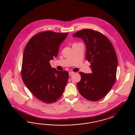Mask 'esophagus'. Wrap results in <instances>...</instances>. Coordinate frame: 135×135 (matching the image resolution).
<instances>
[{"label":"esophagus","mask_w":135,"mask_h":135,"mask_svg":"<svg viewBox=\"0 0 135 135\" xmlns=\"http://www.w3.org/2000/svg\"><path fill=\"white\" fill-rule=\"evenodd\" d=\"M74 74V72H69V76H72V75H73Z\"/></svg>","instance_id":"obj_1"}]
</instances>
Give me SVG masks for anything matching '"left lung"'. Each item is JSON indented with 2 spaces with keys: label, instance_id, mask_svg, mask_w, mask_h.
Wrapping results in <instances>:
<instances>
[{
  "label": "left lung",
  "instance_id": "8db88e82",
  "mask_svg": "<svg viewBox=\"0 0 135 135\" xmlns=\"http://www.w3.org/2000/svg\"><path fill=\"white\" fill-rule=\"evenodd\" d=\"M73 37L81 38L86 46V59L90 62L92 73L80 72L81 80L77 84L80 95L91 101L105 96L115 81L117 58L114 47L106 36L95 30L84 29Z\"/></svg>",
  "mask_w": 135,
  "mask_h": 135
}]
</instances>
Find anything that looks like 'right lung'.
<instances>
[{"instance_id":"add662e5","label":"right lung","mask_w":135,"mask_h":135,"mask_svg":"<svg viewBox=\"0 0 135 135\" xmlns=\"http://www.w3.org/2000/svg\"><path fill=\"white\" fill-rule=\"evenodd\" d=\"M68 33L39 32L29 40L23 56L21 76L27 88L41 101L56 102L62 96L69 73L51 68L50 61L58 56L59 46Z\"/></svg>"}]
</instances>
